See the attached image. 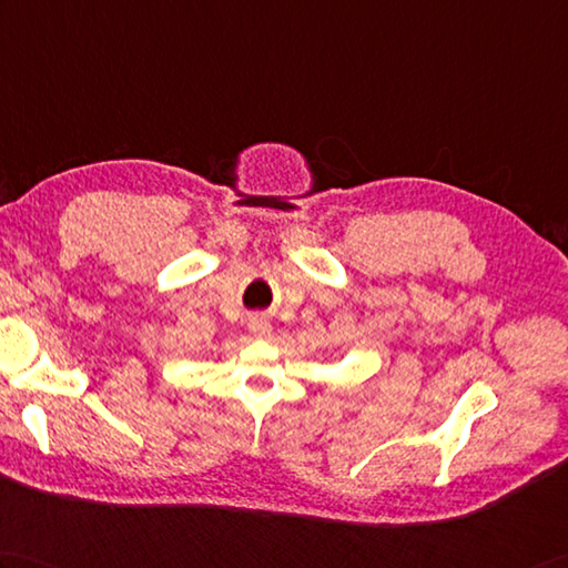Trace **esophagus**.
Returning <instances> with one entry per match:
<instances>
[{"mask_svg":"<svg viewBox=\"0 0 568 568\" xmlns=\"http://www.w3.org/2000/svg\"><path fill=\"white\" fill-rule=\"evenodd\" d=\"M248 332H252V336H256V338H266V336H271V322L266 320V316L256 314L248 320Z\"/></svg>","mask_w":568,"mask_h":568,"instance_id":"obj_1","label":"esophagus"}]
</instances>
